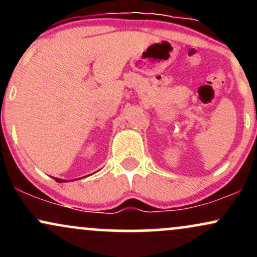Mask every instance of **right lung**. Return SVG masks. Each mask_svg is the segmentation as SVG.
Here are the masks:
<instances>
[{"mask_svg":"<svg viewBox=\"0 0 257 257\" xmlns=\"http://www.w3.org/2000/svg\"><path fill=\"white\" fill-rule=\"evenodd\" d=\"M54 180L57 182H65V180H63V179H58V178H54Z\"/></svg>","mask_w":257,"mask_h":257,"instance_id":"right-lung-1","label":"right lung"}]
</instances>
